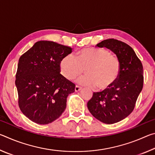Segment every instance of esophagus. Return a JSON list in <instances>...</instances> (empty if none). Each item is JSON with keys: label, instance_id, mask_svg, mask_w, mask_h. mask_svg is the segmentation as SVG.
Segmentation results:
<instances>
[{"label": "esophagus", "instance_id": "1", "mask_svg": "<svg viewBox=\"0 0 155 155\" xmlns=\"http://www.w3.org/2000/svg\"><path fill=\"white\" fill-rule=\"evenodd\" d=\"M81 89H82V87H80V86L76 85V87H75V91H79L81 90Z\"/></svg>", "mask_w": 155, "mask_h": 155}]
</instances>
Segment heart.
I'll return each mask as SVG.
<instances>
[{
  "mask_svg": "<svg viewBox=\"0 0 155 155\" xmlns=\"http://www.w3.org/2000/svg\"><path fill=\"white\" fill-rule=\"evenodd\" d=\"M59 67L61 74L68 80L79 76L85 69L86 74L78 78L77 82L105 90L117 80L120 63L118 58L107 50L86 48L78 52L76 57L71 54L65 56L60 61Z\"/></svg>",
  "mask_w": 155,
  "mask_h": 155,
  "instance_id": "1",
  "label": "heart"
}]
</instances>
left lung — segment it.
<instances>
[{"mask_svg":"<svg viewBox=\"0 0 155 155\" xmlns=\"http://www.w3.org/2000/svg\"><path fill=\"white\" fill-rule=\"evenodd\" d=\"M96 47L111 50L120 63L119 77L114 85L100 92H94L87 103V108L97 120L111 124L121 121L135 108L142 90L143 65L131 47L123 41L108 39Z\"/></svg>","mask_w":155,"mask_h":155,"instance_id":"obj_1","label":"left lung"}]
</instances>
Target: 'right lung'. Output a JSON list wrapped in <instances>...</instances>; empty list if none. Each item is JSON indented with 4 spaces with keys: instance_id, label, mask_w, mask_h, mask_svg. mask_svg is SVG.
Returning <instances> with one entry per match:
<instances>
[{
    "instance_id": "obj_1",
    "label": "right lung",
    "mask_w": 155,
    "mask_h": 155,
    "mask_svg": "<svg viewBox=\"0 0 155 155\" xmlns=\"http://www.w3.org/2000/svg\"><path fill=\"white\" fill-rule=\"evenodd\" d=\"M72 51L54 41H39L20 57L15 81L18 105L31 121L49 124L65 111L75 84L60 74L59 64Z\"/></svg>"
}]
</instances>
